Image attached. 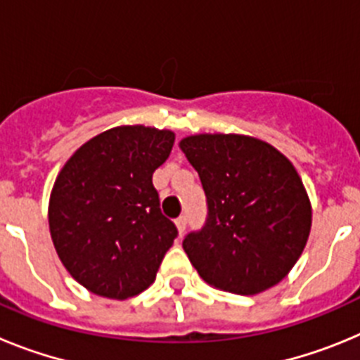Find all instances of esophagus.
<instances>
[{"label":"esophagus","mask_w":360,"mask_h":360,"mask_svg":"<svg viewBox=\"0 0 360 360\" xmlns=\"http://www.w3.org/2000/svg\"><path fill=\"white\" fill-rule=\"evenodd\" d=\"M174 224H176V229H178V232H180V234H182V232L186 231L187 218H186V216H180V218H176V221H174Z\"/></svg>","instance_id":"1"}]
</instances>
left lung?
Here are the masks:
<instances>
[{
  "label": "left lung",
  "mask_w": 360,
  "mask_h": 360,
  "mask_svg": "<svg viewBox=\"0 0 360 360\" xmlns=\"http://www.w3.org/2000/svg\"><path fill=\"white\" fill-rule=\"evenodd\" d=\"M178 146L207 196V224L184 240L203 281L256 295L287 278L311 229V203L294 164L269 142L238 133H200Z\"/></svg>",
  "instance_id": "8db88e82"
}]
</instances>
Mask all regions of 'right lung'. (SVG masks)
Returning a JSON list of instances; mask_svg holds the SVG:
<instances>
[{"instance_id":"add662e5","label":"right lung","mask_w":360,"mask_h":360,"mask_svg":"<svg viewBox=\"0 0 360 360\" xmlns=\"http://www.w3.org/2000/svg\"><path fill=\"white\" fill-rule=\"evenodd\" d=\"M173 144L171 129L117 126L84 142L57 174L50 236L70 276L91 294L122 301L157 278L178 232L160 212L153 173Z\"/></svg>"}]
</instances>
